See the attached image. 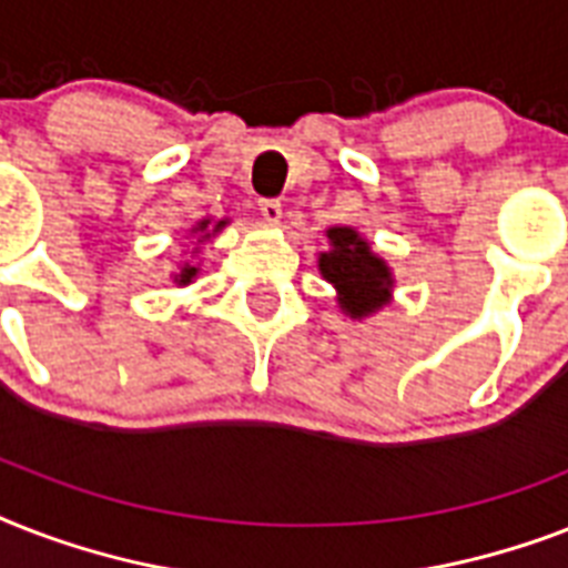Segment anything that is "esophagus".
Here are the masks:
<instances>
[{
	"instance_id": "34e87169",
	"label": "esophagus",
	"mask_w": 568,
	"mask_h": 568,
	"mask_svg": "<svg viewBox=\"0 0 568 568\" xmlns=\"http://www.w3.org/2000/svg\"><path fill=\"white\" fill-rule=\"evenodd\" d=\"M258 212H262L267 223L283 221V203L280 200H258Z\"/></svg>"
}]
</instances>
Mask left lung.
Returning <instances> with one entry per match:
<instances>
[{
    "instance_id": "8db88e82",
    "label": "left lung",
    "mask_w": 568,
    "mask_h": 568,
    "mask_svg": "<svg viewBox=\"0 0 568 568\" xmlns=\"http://www.w3.org/2000/svg\"><path fill=\"white\" fill-rule=\"evenodd\" d=\"M329 250L318 256L321 274L338 292V306L351 318H368L392 297V271L354 226H329Z\"/></svg>"
}]
</instances>
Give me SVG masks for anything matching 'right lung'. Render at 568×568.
<instances>
[{"instance_id": "obj_1", "label": "right lung", "mask_w": 568, "mask_h": 568, "mask_svg": "<svg viewBox=\"0 0 568 568\" xmlns=\"http://www.w3.org/2000/svg\"><path fill=\"white\" fill-rule=\"evenodd\" d=\"M226 223H230V221H226V217H223V221H214V223L209 221V217H203V221L196 223V226L191 232H200V241H205V239H212L214 232H221L223 226H226ZM196 271H200V267H194V265H191V262H185V265L180 267V274H173V283H176V285H189L191 280H194V276H196Z\"/></svg>"}]
</instances>
